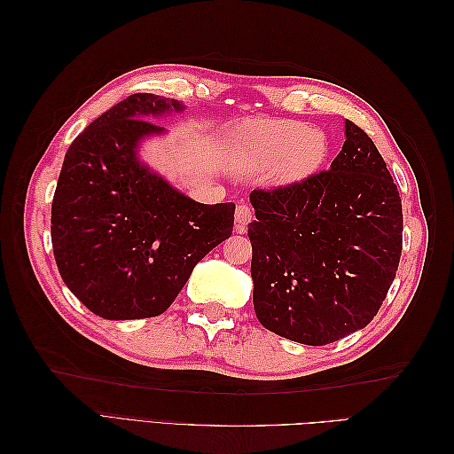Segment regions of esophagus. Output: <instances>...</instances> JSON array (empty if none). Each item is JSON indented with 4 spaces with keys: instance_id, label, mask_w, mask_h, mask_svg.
Returning a JSON list of instances; mask_svg holds the SVG:
<instances>
[{
    "instance_id": "esophagus-1",
    "label": "esophagus",
    "mask_w": 454,
    "mask_h": 454,
    "mask_svg": "<svg viewBox=\"0 0 454 454\" xmlns=\"http://www.w3.org/2000/svg\"><path fill=\"white\" fill-rule=\"evenodd\" d=\"M235 219H237V231L239 232H244L246 227H248V223L252 222V208L248 204H237V210H235Z\"/></svg>"
}]
</instances>
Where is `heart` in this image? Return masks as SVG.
<instances>
[{
  "mask_svg": "<svg viewBox=\"0 0 454 454\" xmlns=\"http://www.w3.org/2000/svg\"><path fill=\"white\" fill-rule=\"evenodd\" d=\"M325 157V140L299 121H270L239 132L231 145L237 168L259 170L278 164L282 180H299L318 168Z\"/></svg>",
  "mask_w": 454,
  "mask_h": 454,
  "instance_id": "obj_1",
  "label": "heart"
}]
</instances>
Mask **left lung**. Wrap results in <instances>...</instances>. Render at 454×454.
<instances>
[{
    "instance_id": "obj_1",
    "label": "left lung",
    "mask_w": 454,
    "mask_h": 454,
    "mask_svg": "<svg viewBox=\"0 0 454 454\" xmlns=\"http://www.w3.org/2000/svg\"><path fill=\"white\" fill-rule=\"evenodd\" d=\"M332 168L255 189L254 307L269 332L322 347L377 316L402 257V199L373 140L345 121Z\"/></svg>"
}]
</instances>
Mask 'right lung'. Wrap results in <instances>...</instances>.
<instances>
[{
    "instance_id": "add662e5",
    "label": "right lung",
    "mask_w": 454,
    "mask_h": 454,
    "mask_svg": "<svg viewBox=\"0 0 454 454\" xmlns=\"http://www.w3.org/2000/svg\"><path fill=\"white\" fill-rule=\"evenodd\" d=\"M180 112L138 92L107 109L72 142L51 208V240L70 292L106 320L167 310L199 261L231 237L235 204H200L138 160L136 147Z\"/></svg>"
}]
</instances>
